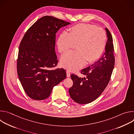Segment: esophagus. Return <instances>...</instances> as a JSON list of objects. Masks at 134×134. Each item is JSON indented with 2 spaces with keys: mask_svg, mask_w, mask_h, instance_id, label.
<instances>
[{
  "mask_svg": "<svg viewBox=\"0 0 134 134\" xmlns=\"http://www.w3.org/2000/svg\"><path fill=\"white\" fill-rule=\"evenodd\" d=\"M66 75H67V77H70V73L69 72V71H66Z\"/></svg>",
  "mask_w": 134,
  "mask_h": 134,
  "instance_id": "esophagus-1",
  "label": "esophagus"
}]
</instances>
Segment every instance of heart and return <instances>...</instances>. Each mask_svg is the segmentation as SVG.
I'll use <instances>...</instances> for the list:
<instances>
[{
    "mask_svg": "<svg viewBox=\"0 0 134 134\" xmlns=\"http://www.w3.org/2000/svg\"><path fill=\"white\" fill-rule=\"evenodd\" d=\"M106 43V34L103 29L95 25L81 23L69 29V33H62L57 40L59 52L64 54L76 46L75 52H69L61 58V65L75 71L85 64H91L101 55Z\"/></svg>",
    "mask_w": 134,
    "mask_h": 134,
    "instance_id": "1",
    "label": "heart"
}]
</instances>
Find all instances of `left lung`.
Returning <instances> with one entry per match:
<instances>
[{
    "mask_svg": "<svg viewBox=\"0 0 134 134\" xmlns=\"http://www.w3.org/2000/svg\"><path fill=\"white\" fill-rule=\"evenodd\" d=\"M108 41L105 51L99 60L82 70L86 77L81 78L71 74L72 86L69 88L71 98L80 104H87L96 100L107 86L114 66V47L112 36L105 28Z\"/></svg>",
    "mask_w": 134,
    "mask_h": 134,
    "instance_id": "1",
    "label": "left lung"
}]
</instances>
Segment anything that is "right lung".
Masks as SVG:
<instances>
[{"label":"right lung","instance_id":"1","mask_svg":"<svg viewBox=\"0 0 134 134\" xmlns=\"http://www.w3.org/2000/svg\"><path fill=\"white\" fill-rule=\"evenodd\" d=\"M70 24L45 16L24 34L19 47L17 71L22 87L30 98L35 100L48 98L53 87L66 78L64 69L52 68L58 62L55 52V34Z\"/></svg>","mask_w":134,"mask_h":134}]
</instances>
